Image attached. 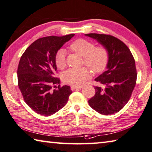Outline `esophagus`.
I'll list each match as a JSON object with an SVG mask.
<instances>
[{
    "label": "esophagus",
    "mask_w": 152,
    "mask_h": 152,
    "mask_svg": "<svg viewBox=\"0 0 152 152\" xmlns=\"http://www.w3.org/2000/svg\"><path fill=\"white\" fill-rule=\"evenodd\" d=\"M81 88H82V86H71L72 91H78V90H80Z\"/></svg>",
    "instance_id": "1"
}]
</instances>
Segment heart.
Masks as SVG:
<instances>
[{
    "mask_svg": "<svg viewBox=\"0 0 152 152\" xmlns=\"http://www.w3.org/2000/svg\"><path fill=\"white\" fill-rule=\"evenodd\" d=\"M69 49L76 53L84 57L83 64H86L95 73H99L106 67L109 61V52L103 45L95 46L94 42L84 38L74 40ZM55 61L57 67L64 69L66 66V53L63 49L57 50ZM91 77V72L87 67L69 69L63 74L65 83L73 86H80Z\"/></svg>",
    "mask_w": 152,
    "mask_h": 152,
    "instance_id": "b5f03b06",
    "label": "heart"
}]
</instances>
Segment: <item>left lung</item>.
Segmentation results:
<instances>
[{
  "label": "left lung",
  "instance_id": "8db88e82",
  "mask_svg": "<svg viewBox=\"0 0 152 152\" xmlns=\"http://www.w3.org/2000/svg\"><path fill=\"white\" fill-rule=\"evenodd\" d=\"M97 40L109 52L107 70L95 79L103 87L95 86V95L88 100L91 107L103 115L118 112L131 97L137 81L135 61L124 43L113 36L85 34Z\"/></svg>",
  "mask_w": 152,
  "mask_h": 152
}]
</instances>
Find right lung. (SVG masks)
<instances>
[{
  "label": "right lung",
  "mask_w": 152,
  "mask_h": 152,
  "mask_svg": "<svg viewBox=\"0 0 152 152\" xmlns=\"http://www.w3.org/2000/svg\"><path fill=\"white\" fill-rule=\"evenodd\" d=\"M74 36L38 38L21 55L18 68L19 88L24 102L38 114L47 116L58 112L72 93L69 86L59 85L53 89L52 85L60 83L59 78L55 77V54Z\"/></svg>",
  "instance_id": "right-lung-1"
}]
</instances>
